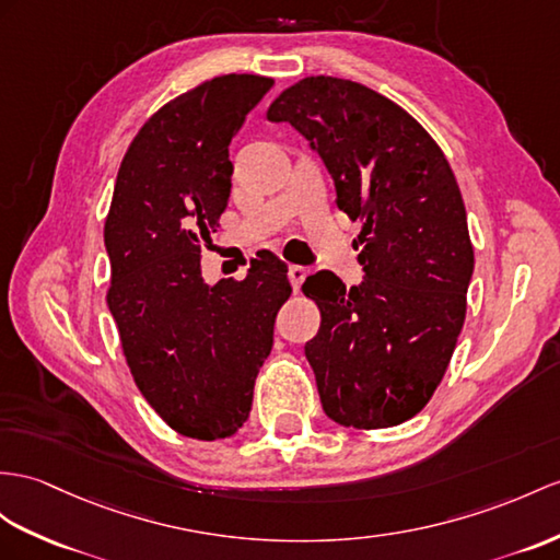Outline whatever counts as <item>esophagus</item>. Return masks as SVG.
<instances>
[{
	"mask_svg": "<svg viewBox=\"0 0 560 560\" xmlns=\"http://www.w3.org/2000/svg\"><path fill=\"white\" fill-rule=\"evenodd\" d=\"M288 278H290V282H292V288L299 290V288H302V284H304V280H306V268H304V266H290Z\"/></svg>",
	"mask_w": 560,
	"mask_h": 560,
	"instance_id": "obj_1",
	"label": "esophagus"
}]
</instances>
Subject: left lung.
<instances>
[{
    "label": "left lung",
    "mask_w": 560,
    "mask_h": 560,
    "mask_svg": "<svg viewBox=\"0 0 560 560\" xmlns=\"http://www.w3.org/2000/svg\"><path fill=\"white\" fill-rule=\"evenodd\" d=\"M268 120L304 135L337 207L363 225L361 284L347 290L330 270L304 282L320 308L304 351L323 411L347 428L399 425L442 383L466 320L475 256L452 166L413 116L351 80L304 78Z\"/></svg>",
    "instance_id": "1"
}]
</instances>
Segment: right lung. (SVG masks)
<instances>
[{"label": "right lung", "mask_w": 560, "mask_h": 560, "mask_svg": "<svg viewBox=\"0 0 560 560\" xmlns=\"http://www.w3.org/2000/svg\"><path fill=\"white\" fill-rule=\"evenodd\" d=\"M270 88L230 73L159 108L122 156L104 225L106 304L135 385L175 432L203 442L244 425L292 294L276 254L254 258L244 280L201 278V247L233 187L228 147Z\"/></svg>", "instance_id": "1"}]
</instances>
